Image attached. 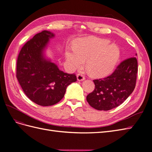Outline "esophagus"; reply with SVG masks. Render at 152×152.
I'll return each instance as SVG.
<instances>
[{"label":"esophagus","mask_w":152,"mask_h":152,"mask_svg":"<svg viewBox=\"0 0 152 152\" xmlns=\"http://www.w3.org/2000/svg\"><path fill=\"white\" fill-rule=\"evenodd\" d=\"M77 80L79 81H82L85 79V77L84 76L83 74H82V73H78L77 75Z\"/></svg>","instance_id":"esophagus-1"}]
</instances>
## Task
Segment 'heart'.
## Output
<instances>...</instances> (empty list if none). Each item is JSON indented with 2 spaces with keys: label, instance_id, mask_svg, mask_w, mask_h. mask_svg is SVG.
<instances>
[{
  "label": "heart",
  "instance_id": "b5f03b06",
  "mask_svg": "<svg viewBox=\"0 0 152 152\" xmlns=\"http://www.w3.org/2000/svg\"><path fill=\"white\" fill-rule=\"evenodd\" d=\"M110 41L96 37H87L76 40L73 49L65 53L66 61L77 68L86 61V68L91 75L103 76L111 72L120 58V49Z\"/></svg>",
  "mask_w": 152,
  "mask_h": 152
}]
</instances>
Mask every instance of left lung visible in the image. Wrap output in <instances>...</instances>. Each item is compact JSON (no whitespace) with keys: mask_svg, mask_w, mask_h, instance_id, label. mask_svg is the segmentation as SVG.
I'll list each match as a JSON object with an SVG mask.
<instances>
[{"mask_svg":"<svg viewBox=\"0 0 152 152\" xmlns=\"http://www.w3.org/2000/svg\"><path fill=\"white\" fill-rule=\"evenodd\" d=\"M137 73L136 58L124 59L111 75L93 80L95 88L87 96V102L98 110L107 111L118 107L134 91Z\"/></svg>","mask_w":152,"mask_h":152,"instance_id":"left-lung-1","label":"left lung"}]
</instances>
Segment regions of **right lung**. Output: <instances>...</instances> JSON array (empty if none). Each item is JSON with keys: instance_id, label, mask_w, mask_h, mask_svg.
<instances>
[{"instance_id": "add662e5", "label": "right lung", "mask_w": 152, "mask_h": 152, "mask_svg": "<svg viewBox=\"0 0 152 152\" xmlns=\"http://www.w3.org/2000/svg\"><path fill=\"white\" fill-rule=\"evenodd\" d=\"M53 37L46 30L35 35L22 47L16 63V77L25 94L35 103L45 107L58 103L67 86L77 81L75 73L59 70L44 59L42 51Z\"/></svg>"}]
</instances>
